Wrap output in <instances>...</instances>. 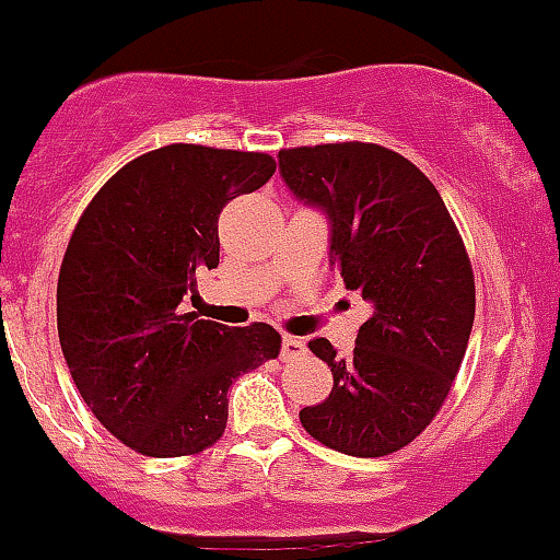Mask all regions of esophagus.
Segmentation results:
<instances>
[{
  "label": "esophagus",
  "instance_id": "34e87169",
  "mask_svg": "<svg viewBox=\"0 0 560 560\" xmlns=\"http://www.w3.org/2000/svg\"><path fill=\"white\" fill-rule=\"evenodd\" d=\"M303 352H306V345H303L298 336H284V341H281V358H284V361H295Z\"/></svg>",
  "mask_w": 560,
  "mask_h": 560
}]
</instances>
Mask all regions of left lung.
<instances>
[{
    "mask_svg": "<svg viewBox=\"0 0 560 560\" xmlns=\"http://www.w3.org/2000/svg\"><path fill=\"white\" fill-rule=\"evenodd\" d=\"M279 166L298 199L328 213L336 268L374 306L347 358L308 341L334 388L303 407V430L350 457L399 452L441 412L468 350L476 281L463 235L430 177L388 148H290Z\"/></svg>",
    "mask_w": 560,
    "mask_h": 560,
    "instance_id": "8db88e82",
    "label": "left lung"
}]
</instances>
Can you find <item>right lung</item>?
<instances>
[{"label":"right lung","mask_w":560,"mask_h":560,"mask_svg":"<svg viewBox=\"0 0 560 560\" xmlns=\"http://www.w3.org/2000/svg\"><path fill=\"white\" fill-rule=\"evenodd\" d=\"M268 153L166 144L128 161L92 197L65 248L57 330L95 418L144 457H191L221 441L232 380L273 361V325L183 308L219 268V215L273 177Z\"/></svg>","instance_id":"add662e5"}]
</instances>
